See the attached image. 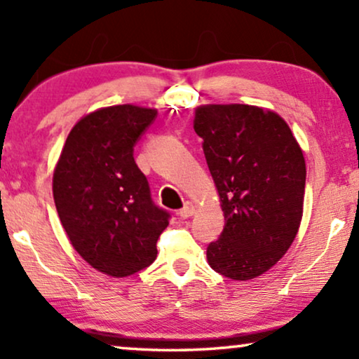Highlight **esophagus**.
Returning <instances> with one entry per match:
<instances>
[{"label":"esophagus","instance_id":"esophagus-1","mask_svg":"<svg viewBox=\"0 0 359 359\" xmlns=\"http://www.w3.org/2000/svg\"><path fill=\"white\" fill-rule=\"evenodd\" d=\"M194 212H196V204L194 203H186L184 204V208L180 210V215L183 219H188V217H191V215H194Z\"/></svg>","mask_w":359,"mask_h":359}]
</instances>
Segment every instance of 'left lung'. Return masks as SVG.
I'll list each match as a JSON object with an SVG mask.
<instances>
[{
    "mask_svg": "<svg viewBox=\"0 0 359 359\" xmlns=\"http://www.w3.org/2000/svg\"><path fill=\"white\" fill-rule=\"evenodd\" d=\"M225 227L208 247L209 266L248 281L284 257L299 232L306 160L278 112L250 104H203L194 111Z\"/></svg>",
    "mask_w": 359,
    "mask_h": 359,
    "instance_id": "left-lung-1",
    "label": "left lung"
}]
</instances>
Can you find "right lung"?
Listing matches in <instances>:
<instances>
[{
    "mask_svg": "<svg viewBox=\"0 0 359 359\" xmlns=\"http://www.w3.org/2000/svg\"><path fill=\"white\" fill-rule=\"evenodd\" d=\"M156 109L100 107L73 126L53 168L52 191L72 247L112 278L130 276L156 258L168 212L151 203L134 145Z\"/></svg>",
    "mask_w": 359,
    "mask_h": 359,
    "instance_id": "right-lung-1",
    "label": "right lung"
}]
</instances>
